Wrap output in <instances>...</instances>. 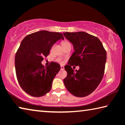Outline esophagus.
Here are the masks:
<instances>
[{"mask_svg":"<svg viewBox=\"0 0 125 125\" xmlns=\"http://www.w3.org/2000/svg\"><path fill=\"white\" fill-rule=\"evenodd\" d=\"M64 67L62 66V65H61V70H64Z\"/></svg>","mask_w":125,"mask_h":125,"instance_id":"34e87169","label":"esophagus"}]
</instances>
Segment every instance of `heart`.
I'll list each match as a JSON object with an SVG mask.
<instances>
[{
	"instance_id": "obj_1",
	"label": "heart",
	"mask_w": 125,
	"mask_h": 125,
	"mask_svg": "<svg viewBox=\"0 0 125 125\" xmlns=\"http://www.w3.org/2000/svg\"><path fill=\"white\" fill-rule=\"evenodd\" d=\"M71 45L70 42H69L68 41H67V40H65V41H63L62 42V47H64V46H65L67 45ZM57 61L60 63H63V61L61 60V58H58L57 59Z\"/></svg>"
}]
</instances>
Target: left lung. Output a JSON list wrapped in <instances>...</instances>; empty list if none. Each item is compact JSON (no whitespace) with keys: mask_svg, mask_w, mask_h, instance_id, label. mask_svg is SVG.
Wrapping results in <instances>:
<instances>
[{"mask_svg":"<svg viewBox=\"0 0 125 125\" xmlns=\"http://www.w3.org/2000/svg\"><path fill=\"white\" fill-rule=\"evenodd\" d=\"M73 43L74 52L64 67L67 75L63 82L68 92L74 96L85 97L98 87L104 74L106 51L98 37L80 31L63 33ZM73 65H78L73 71Z\"/></svg>","mask_w":125,"mask_h":125,"instance_id":"8db88e82","label":"left lung"}]
</instances>
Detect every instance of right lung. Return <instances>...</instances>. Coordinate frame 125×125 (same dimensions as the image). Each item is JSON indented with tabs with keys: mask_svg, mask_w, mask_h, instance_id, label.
Here are the masks:
<instances>
[{
	"mask_svg": "<svg viewBox=\"0 0 125 125\" xmlns=\"http://www.w3.org/2000/svg\"><path fill=\"white\" fill-rule=\"evenodd\" d=\"M60 39L64 40L62 33L42 30L27 35L21 42L15 57L16 75L21 88L30 95L41 97L51 89L61 67L53 62L44 67L41 62Z\"/></svg>",
	"mask_w": 125,
	"mask_h": 125,
	"instance_id": "1",
	"label": "right lung"
}]
</instances>
